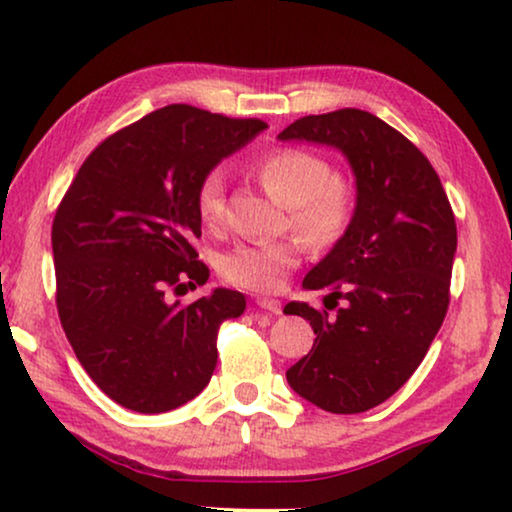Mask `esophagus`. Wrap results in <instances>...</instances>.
Listing matches in <instances>:
<instances>
[{"label": "esophagus", "mask_w": 512, "mask_h": 512, "mask_svg": "<svg viewBox=\"0 0 512 512\" xmlns=\"http://www.w3.org/2000/svg\"><path fill=\"white\" fill-rule=\"evenodd\" d=\"M256 305L261 307V310H268L270 314H282V303L275 298H258Z\"/></svg>", "instance_id": "34e87169"}]
</instances>
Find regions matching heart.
Instances as JSON below:
<instances>
[{"instance_id":"1","label":"heart","mask_w":512,"mask_h":512,"mask_svg":"<svg viewBox=\"0 0 512 512\" xmlns=\"http://www.w3.org/2000/svg\"><path fill=\"white\" fill-rule=\"evenodd\" d=\"M256 177L270 198L289 207V226L307 247L331 249L345 237L354 216V191L345 179L333 174L326 158L284 146L258 160ZM195 209L207 228L223 226L226 179L221 170L202 174L195 188ZM299 241L284 237L275 242L237 244L221 256V277L251 293L279 291L303 261V243Z\"/></svg>"}]
</instances>
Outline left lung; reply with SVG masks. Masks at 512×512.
Returning <instances> with one entry per match:
<instances>
[{"label": "left lung", "instance_id": "left-lung-1", "mask_svg": "<svg viewBox=\"0 0 512 512\" xmlns=\"http://www.w3.org/2000/svg\"><path fill=\"white\" fill-rule=\"evenodd\" d=\"M279 139L335 146L356 177L349 230L303 279L339 312L284 307L317 335L310 354L286 370L291 389L321 410L356 415L410 380L443 324L457 251L454 212L429 158L368 111L303 116Z\"/></svg>", "mask_w": 512, "mask_h": 512}]
</instances>
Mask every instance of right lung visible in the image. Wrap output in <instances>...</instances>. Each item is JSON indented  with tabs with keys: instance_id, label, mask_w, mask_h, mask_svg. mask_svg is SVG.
Listing matches in <instances>:
<instances>
[{
	"instance_id": "right-lung-1",
	"label": "right lung",
	"mask_w": 512,
	"mask_h": 512,
	"mask_svg": "<svg viewBox=\"0 0 512 512\" xmlns=\"http://www.w3.org/2000/svg\"><path fill=\"white\" fill-rule=\"evenodd\" d=\"M265 128L170 104L114 132L83 160L51 230L55 305L76 359L123 408L156 415L200 394L216 368V335L240 317V291L214 289L170 303L209 279L193 240L202 235V174Z\"/></svg>"
}]
</instances>
